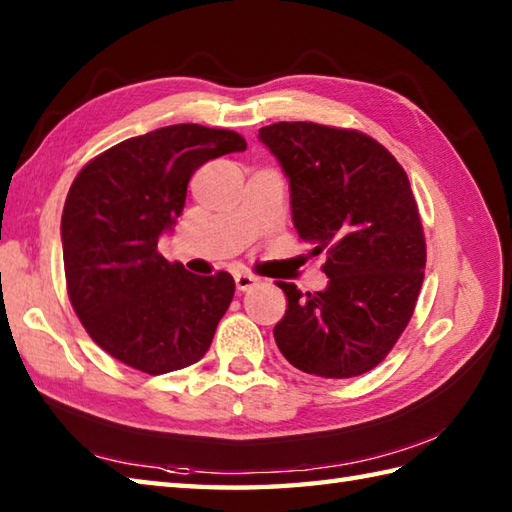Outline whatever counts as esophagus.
I'll use <instances>...</instances> for the list:
<instances>
[{
  "label": "esophagus",
  "instance_id": "esophagus-1",
  "mask_svg": "<svg viewBox=\"0 0 512 512\" xmlns=\"http://www.w3.org/2000/svg\"><path fill=\"white\" fill-rule=\"evenodd\" d=\"M257 284H259V277H255V275H246V273L235 275V286L239 292H246L250 288H255Z\"/></svg>",
  "mask_w": 512,
  "mask_h": 512
}]
</instances>
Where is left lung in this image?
Here are the masks:
<instances>
[{
	"mask_svg": "<svg viewBox=\"0 0 512 512\" xmlns=\"http://www.w3.org/2000/svg\"><path fill=\"white\" fill-rule=\"evenodd\" d=\"M290 182L292 222L328 288L279 281L288 310L275 341L290 365L323 378L374 369L416 308L427 264L418 204L398 160L356 129L275 123L259 129Z\"/></svg>",
	"mask_w": 512,
	"mask_h": 512,
	"instance_id": "1",
	"label": "left lung"
}]
</instances>
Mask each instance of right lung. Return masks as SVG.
Listing matches in <instances>:
<instances>
[{
    "label": "right lung",
    "mask_w": 512,
    "mask_h": 512,
    "mask_svg": "<svg viewBox=\"0 0 512 512\" xmlns=\"http://www.w3.org/2000/svg\"><path fill=\"white\" fill-rule=\"evenodd\" d=\"M231 129L169 125L127 138L85 165L61 215L70 303L92 341L151 376L198 363L233 301L220 270L193 275L158 253L204 162L244 151Z\"/></svg>",
    "instance_id": "right-lung-1"
}]
</instances>
